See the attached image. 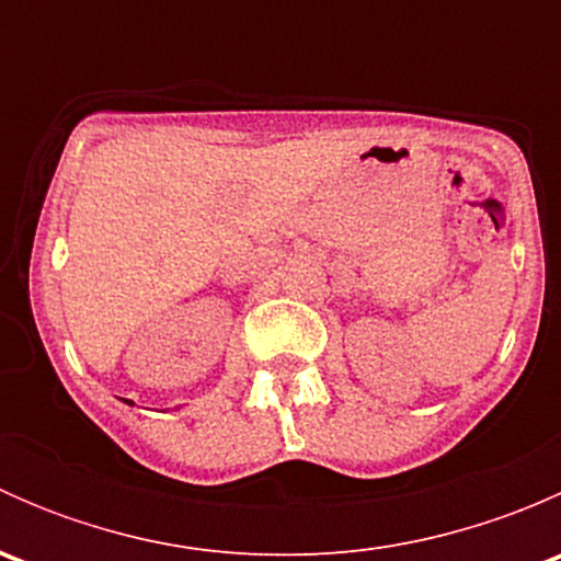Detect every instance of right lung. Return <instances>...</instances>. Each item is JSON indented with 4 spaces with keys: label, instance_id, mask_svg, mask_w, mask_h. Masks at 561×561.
Returning <instances> with one entry per match:
<instances>
[{
    "label": "right lung",
    "instance_id": "1",
    "mask_svg": "<svg viewBox=\"0 0 561 561\" xmlns=\"http://www.w3.org/2000/svg\"><path fill=\"white\" fill-rule=\"evenodd\" d=\"M124 401H127V399H124ZM127 404H133V401H127Z\"/></svg>",
    "mask_w": 561,
    "mask_h": 561
}]
</instances>
